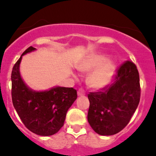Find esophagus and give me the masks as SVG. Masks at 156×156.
Here are the masks:
<instances>
[{"instance_id": "1", "label": "esophagus", "mask_w": 156, "mask_h": 156, "mask_svg": "<svg viewBox=\"0 0 156 156\" xmlns=\"http://www.w3.org/2000/svg\"><path fill=\"white\" fill-rule=\"evenodd\" d=\"M77 94H78V96H83V95L85 94V90L83 88H80L77 91Z\"/></svg>"}]
</instances>
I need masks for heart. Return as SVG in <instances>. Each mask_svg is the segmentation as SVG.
<instances>
[{"label": "heart", "mask_w": 156, "mask_h": 156, "mask_svg": "<svg viewBox=\"0 0 156 156\" xmlns=\"http://www.w3.org/2000/svg\"><path fill=\"white\" fill-rule=\"evenodd\" d=\"M78 69L83 73L94 69L88 77V83L94 89H101L111 83L115 76L116 67L113 62H108V56L94 55L85 58L78 66Z\"/></svg>", "instance_id": "1"}]
</instances>
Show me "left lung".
Wrapping results in <instances>:
<instances>
[{
	"label": "left lung",
	"instance_id": "8db88e82",
	"mask_svg": "<svg viewBox=\"0 0 156 156\" xmlns=\"http://www.w3.org/2000/svg\"><path fill=\"white\" fill-rule=\"evenodd\" d=\"M115 73L110 84L88 94V122L100 135L121 131L129 123L140 101V77L136 65L125 61Z\"/></svg>",
	"mask_w": 156,
	"mask_h": 156
}]
</instances>
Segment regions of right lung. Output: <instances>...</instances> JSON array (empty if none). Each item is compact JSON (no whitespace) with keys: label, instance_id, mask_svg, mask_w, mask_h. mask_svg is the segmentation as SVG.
<instances>
[{"label":"right lung","instance_id":"1","mask_svg":"<svg viewBox=\"0 0 156 156\" xmlns=\"http://www.w3.org/2000/svg\"><path fill=\"white\" fill-rule=\"evenodd\" d=\"M36 48L30 47L14 65L12 71V99L13 105L23 124L41 136L57 133L64 125L66 113L77 98L73 87L52 88L47 91L30 90L22 80L19 64L22 56Z\"/></svg>","mask_w":156,"mask_h":156}]
</instances>
